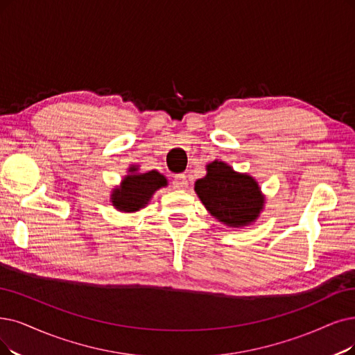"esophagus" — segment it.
<instances>
[{
	"instance_id": "1",
	"label": "esophagus",
	"mask_w": 355,
	"mask_h": 355,
	"mask_svg": "<svg viewBox=\"0 0 355 355\" xmlns=\"http://www.w3.org/2000/svg\"><path fill=\"white\" fill-rule=\"evenodd\" d=\"M173 189H187L188 188V178L187 175H176L172 182Z\"/></svg>"
}]
</instances>
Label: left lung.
Returning a JSON list of instances; mask_svg holds the SVG:
<instances>
[{"instance_id": "1", "label": "left lung", "mask_w": 355, "mask_h": 355, "mask_svg": "<svg viewBox=\"0 0 355 355\" xmlns=\"http://www.w3.org/2000/svg\"><path fill=\"white\" fill-rule=\"evenodd\" d=\"M195 192L212 217L236 229L252 224L265 204L257 180L218 160L207 164V175L195 182Z\"/></svg>"}]
</instances>
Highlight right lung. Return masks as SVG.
Masks as SVG:
<instances>
[{
    "label": "right lung",
    "instance_id": "1",
    "mask_svg": "<svg viewBox=\"0 0 355 355\" xmlns=\"http://www.w3.org/2000/svg\"><path fill=\"white\" fill-rule=\"evenodd\" d=\"M137 166H131L130 173L122 179L121 185L112 191V205L118 211L135 212L144 208L155 191L167 187V179L157 170H150L147 173H137Z\"/></svg>",
    "mask_w": 355,
    "mask_h": 355
}]
</instances>
